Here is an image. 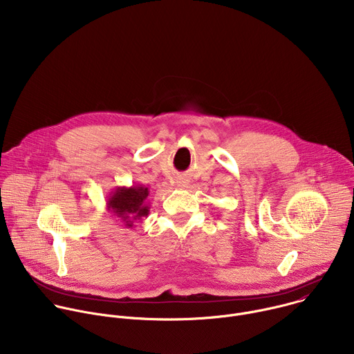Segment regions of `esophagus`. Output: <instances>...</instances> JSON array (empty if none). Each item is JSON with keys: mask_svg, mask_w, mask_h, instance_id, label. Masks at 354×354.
I'll return each instance as SVG.
<instances>
[{"mask_svg": "<svg viewBox=\"0 0 354 354\" xmlns=\"http://www.w3.org/2000/svg\"><path fill=\"white\" fill-rule=\"evenodd\" d=\"M176 183H178V186H179V187H186V186H187V180H186V179H183V178H182V179H178V182H176Z\"/></svg>", "mask_w": 354, "mask_h": 354, "instance_id": "1", "label": "esophagus"}]
</instances>
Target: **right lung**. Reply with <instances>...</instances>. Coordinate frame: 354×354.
<instances>
[{
	"instance_id": "right-lung-1",
	"label": "right lung",
	"mask_w": 354,
	"mask_h": 354,
	"mask_svg": "<svg viewBox=\"0 0 354 354\" xmlns=\"http://www.w3.org/2000/svg\"><path fill=\"white\" fill-rule=\"evenodd\" d=\"M148 194L149 190L144 185L137 183L130 187L116 186L106 200V209L112 216L118 217L126 228H133L134 221H141L149 214Z\"/></svg>"
}]
</instances>
